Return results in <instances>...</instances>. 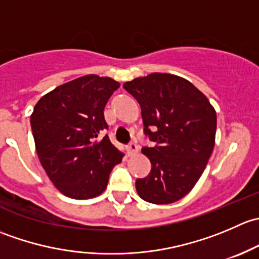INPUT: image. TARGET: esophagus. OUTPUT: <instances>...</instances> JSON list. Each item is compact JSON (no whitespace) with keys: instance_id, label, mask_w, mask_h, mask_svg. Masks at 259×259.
<instances>
[{"instance_id":"34e87169","label":"esophagus","mask_w":259,"mask_h":259,"mask_svg":"<svg viewBox=\"0 0 259 259\" xmlns=\"http://www.w3.org/2000/svg\"><path fill=\"white\" fill-rule=\"evenodd\" d=\"M138 150H139V146H138L137 143H130L127 145V153H129V155H134V154L138 153Z\"/></svg>"}]
</instances>
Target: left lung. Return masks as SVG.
<instances>
[{"instance_id": "left-lung-1", "label": "left lung", "mask_w": 259, "mask_h": 259, "mask_svg": "<svg viewBox=\"0 0 259 259\" xmlns=\"http://www.w3.org/2000/svg\"><path fill=\"white\" fill-rule=\"evenodd\" d=\"M122 88L139 103L144 134L155 143L142 149L151 170L135 182L138 194L154 204L182 199L199 180L211 155L215 110L202 91L177 75L154 72Z\"/></svg>"}]
</instances>
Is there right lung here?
<instances>
[{
  "mask_svg": "<svg viewBox=\"0 0 259 259\" xmlns=\"http://www.w3.org/2000/svg\"><path fill=\"white\" fill-rule=\"evenodd\" d=\"M120 83L86 75L44 95L31 115L41 165L55 187L72 199H89L105 190L124 154L111 144L104 108Z\"/></svg>",
  "mask_w": 259,
  "mask_h": 259,
  "instance_id": "right-lung-1",
  "label": "right lung"
}]
</instances>
